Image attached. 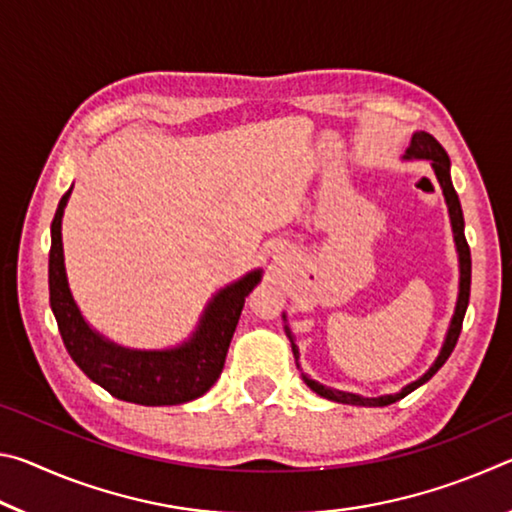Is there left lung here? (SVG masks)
Wrapping results in <instances>:
<instances>
[{
    "mask_svg": "<svg viewBox=\"0 0 512 512\" xmlns=\"http://www.w3.org/2000/svg\"><path fill=\"white\" fill-rule=\"evenodd\" d=\"M404 160H427V162H431V169H433V173H436L438 185H440V189H443L447 212H449V223H452V232H454V246H456V253H458V296H456L454 314H452V320H449L445 341H443V345H440L438 357L433 359L429 370L424 372V375H420L415 381H411V384L402 386L397 393L377 395V397H363L359 393L339 391V388L320 384V381L311 379V377L305 375V372H302V381H305V384L316 395L325 397V400H332V402H339V404H352V406H388V404H393L397 400H402V397L413 393L418 386L427 384V381L433 375H436L440 368H443V363L449 359V354H452L454 345L458 341V334H461V325H463V318H465V311H467V302H470L472 259H470V246H467V241H465V221H463L461 201H458V194H456V189L452 185V173H449V171H452V162H449L447 151L438 144L436 137L424 133V131L413 133L411 146L406 149ZM282 320H284V332H287L289 341H291L293 357H296V363H298L300 352H298V345H296V336H293L291 327L287 325V314H282Z\"/></svg>",
    "mask_w": 512,
    "mask_h": 512,
    "instance_id": "1",
    "label": "left lung"
}]
</instances>
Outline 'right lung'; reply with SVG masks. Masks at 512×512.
Masks as SVG:
<instances>
[{
    "instance_id": "add662e5",
    "label": "right lung",
    "mask_w": 512,
    "mask_h": 512,
    "mask_svg": "<svg viewBox=\"0 0 512 512\" xmlns=\"http://www.w3.org/2000/svg\"><path fill=\"white\" fill-rule=\"evenodd\" d=\"M74 185L60 198L51 221L49 305L63 343L85 375L117 400L173 406L205 395L219 379L246 296L262 282V268L225 284L207 302L194 332L164 350H137L110 341L94 329L69 289L63 253V214Z\"/></svg>"
}]
</instances>
